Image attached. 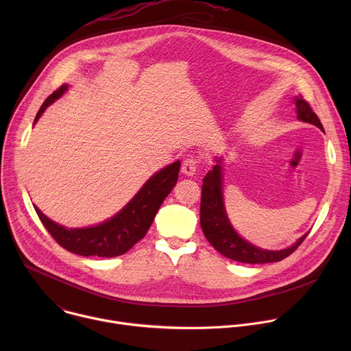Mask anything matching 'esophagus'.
Instances as JSON below:
<instances>
[{
	"instance_id": "esophagus-1",
	"label": "esophagus",
	"mask_w": 351,
	"mask_h": 351,
	"mask_svg": "<svg viewBox=\"0 0 351 351\" xmlns=\"http://www.w3.org/2000/svg\"><path fill=\"white\" fill-rule=\"evenodd\" d=\"M197 171V161L194 158H187L182 164V173L186 176H193L195 175Z\"/></svg>"
}]
</instances>
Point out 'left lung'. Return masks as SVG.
Segmentation results:
<instances>
[{
    "mask_svg": "<svg viewBox=\"0 0 351 351\" xmlns=\"http://www.w3.org/2000/svg\"><path fill=\"white\" fill-rule=\"evenodd\" d=\"M297 107V118L303 122L313 123L324 130V126L313 111L308 101H306L303 95L295 98ZM221 158L217 160V165H214L213 171H210L202 186V204H199V223L202 229L211 243V245L226 258H230L237 263L245 264H267V263H278L283 258L289 257L297 247L303 243L307 237L304 234L298 239L291 247L280 252H269V250H261L253 244L243 240L230 226L229 219L226 217L223 208L222 198V173H221Z\"/></svg>",
    "mask_w": 351,
    "mask_h": 351,
    "instance_id": "1",
    "label": "left lung"
}]
</instances>
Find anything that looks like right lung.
<instances>
[{"label": "right lung", "instance_id": "1", "mask_svg": "<svg viewBox=\"0 0 351 351\" xmlns=\"http://www.w3.org/2000/svg\"><path fill=\"white\" fill-rule=\"evenodd\" d=\"M65 90L66 86L62 84L58 90L47 97L36 115L34 122L38 121L44 110L61 97ZM179 168L180 162L176 161L161 169L141 187V190L119 214L98 226L66 229L48 219L36 206L34 210L48 233L68 252L83 257H118L129 252L138 240L145 236L162 202L178 182Z\"/></svg>", "mask_w": 351, "mask_h": 351}]
</instances>
